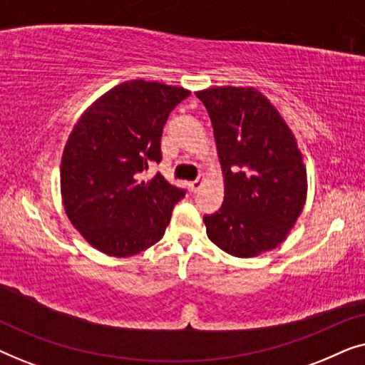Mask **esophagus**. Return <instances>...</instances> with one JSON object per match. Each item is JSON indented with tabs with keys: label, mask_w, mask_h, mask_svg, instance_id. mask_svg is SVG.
Wrapping results in <instances>:
<instances>
[{
	"label": "esophagus",
	"mask_w": 365,
	"mask_h": 365,
	"mask_svg": "<svg viewBox=\"0 0 365 365\" xmlns=\"http://www.w3.org/2000/svg\"><path fill=\"white\" fill-rule=\"evenodd\" d=\"M202 182H204V176H199V178L196 179V181H192L191 184H189V187H191L192 192H197L199 189H201Z\"/></svg>",
	"instance_id": "34e87169"
}]
</instances>
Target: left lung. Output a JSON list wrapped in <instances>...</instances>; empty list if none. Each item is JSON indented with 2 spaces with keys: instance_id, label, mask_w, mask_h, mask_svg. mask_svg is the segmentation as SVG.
<instances>
[{
  "instance_id": "1",
  "label": "left lung",
  "mask_w": 365,
  "mask_h": 365,
  "mask_svg": "<svg viewBox=\"0 0 365 365\" xmlns=\"http://www.w3.org/2000/svg\"><path fill=\"white\" fill-rule=\"evenodd\" d=\"M211 118L224 178V202L204 216L207 237L236 257L277 247L296 226L307 196L297 139L256 88L196 91Z\"/></svg>"
}]
</instances>
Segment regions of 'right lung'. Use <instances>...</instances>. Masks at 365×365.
<instances>
[{
    "label": "right lung",
    "mask_w": 365,
    "mask_h": 365,
    "mask_svg": "<svg viewBox=\"0 0 365 365\" xmlns=\"http://www.w3.org/2000/svg\"><path fill=\"white\" fill-rule=\"evenodd\" d=\"M191 91L131 79L99 96L81 114L61 158L64 212L99 252L129 257L161 241L173 207L184 197L161 174L144 181L161 161L169 113Z\"/></svg>",
    "instance_id": "1"
}]
</instances>
